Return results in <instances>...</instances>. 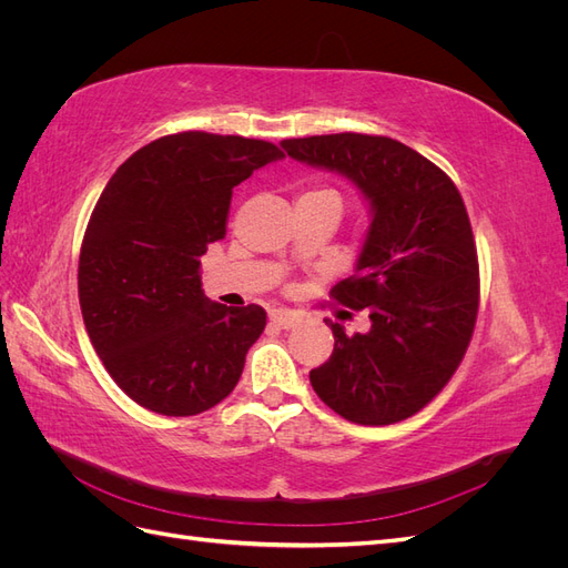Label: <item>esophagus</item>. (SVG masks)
I'll return each instance as SVG.
<instances>
[{
	"instance_id": "obj_1",
	"label": "esophagus",
	"mask_w": 568,
	"mask_h": 568,
	"mask_svg": "<svg viewBox=\"0 0 568 568\" xmlns=\"http://www.w3.org/2000/svg\"><path fill=\"white\" fill-rule=\"evenodd\" d=\"M270 322L282 326V329H291L296 324V313L286 311V307H274V311H270Z\"/></svg>"
}]
</instances>
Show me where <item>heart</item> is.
Masks as SVG:
<instances>
[{
	"label": "heart",
	"mask_w": 568,
	"mask_h": 568,
	"mask_svg": "<svg viewBox=\"0 0 568 568\" xmlns=\"http://www.w3.org/2000/svg\"><path fill=\"white\" fill-rule=\"evenodd\" d=\"M303 196H334V199H338L332 189H322V186H317V189H307V192L303 194ZM301 196V199H303Z\"/></svg>",
	"instance_id": "obj_1"
}]
</instances>
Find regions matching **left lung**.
Wrapping results in <instances>:
<instances>
[{
  "label": "left lung",
  "mask_w": 568,
  "mask_h": 568,
  "mask_svg": "<svg viewBox=\"0 0 568 568\" xmlns=\"http://www.w3.org/2000/svg\"><path fill=\"white\" fill-rule=\"evenodd\" d=\"M291 159L346 175L372 205L355 274L332 298L367 311L372 329L329 322L334 351L311 372L320 400L363 426L417 415L457 372L478 315V255L455 182L382 134L284 140Z\"/></svg>",
  "instance_id": "1"
}]
</instances>
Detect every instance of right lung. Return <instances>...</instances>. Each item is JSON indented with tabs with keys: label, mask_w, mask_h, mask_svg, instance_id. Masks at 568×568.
Returning <instances> with one entry per match:
<instances>
[{
	"label": "right lung",
	"mask_w": 568,
	"mask_h": 568,
	"mask_svg": "<svg viewBox=\"0 0 568 568\" xmlns=\"http://www.w3.org/2000/svg\"><path fill=\"white\" fill-rule=\"evenodd\" d=\"M282 156L263 140L178 132L134 151L101 192L80 248V311L136 405L192 417L234 390L267 313L205 298L201 255L225 239L232 189Z\"/></svg>",
	"instance_id": "1"
}]
</instances>
